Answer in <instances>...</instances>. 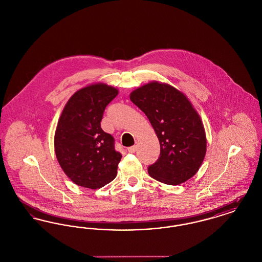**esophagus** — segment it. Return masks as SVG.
Returning a JSON list of instances; mask_svg holds the SVG:
<instances>
[{
	"label": "esophagus",
	"instance_id": "obj_1",
	"mask_svg": "<svg viewBox=\"0 0 262 262\" xmlns=\"http://www.w3.org/2000/svg\"><path fill=\"white\" fill-rule=\"evenodd\" d=\"M137 145H134V146H132V147H128L127 150H128L129 153H135V152L137 151Z\"/></svg>",
	"mask_w": 262,
	"mask_h": 262
}]
</instances>
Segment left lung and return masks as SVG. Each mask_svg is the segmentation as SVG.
Returning a JSON list of instances; mask_svg holds the SVG:
<instances>
[{"label": "left lung", "instance_id": "1", "mask_svg": "<svg viewBox=\"0 0 262 262\" xmlns=\"http://www.w3.org/2000/svg\"><path fill=\"white\" fill-rule=\"evenodd\" d=\"M129 98L146 115L160 142V157L148 167L150 177L177 186L198 173L206 153L205 129L187 96L174 86L151 81Z\"/></svg>", "mask_w": 262, "mask_h": 262}]
</instances>
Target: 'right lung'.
<instances>
[{
    "mask_svg": "<svg viewBox=\"0 0 262 262\" xmlns=\"http://www.w3.org/2000/svg\"><path fill=\"white\" fill-rule=\"evenodd\" d=\"M119 93L105 83L77 90L67 102L55 132V153L62 171L75 185L96 189L117 176L122 155L114 137L101 128L106 106Z\"/></svg>",
    "mask_w": 262,
    "mask_h": 262,
    "instance_id": "add662e5",
    "label": "right lung"
}]
</instances>
